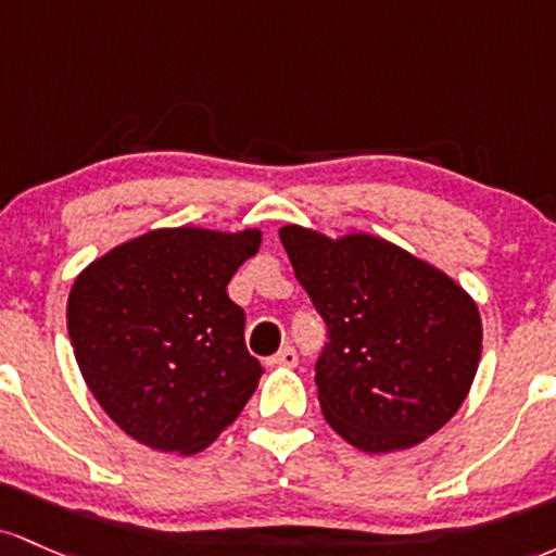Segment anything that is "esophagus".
<instances>
[{"label":"esophagus","mask_w":556,"mask_h":556,"mask_svg":"<svg viewBox=\"0 0 556 556\" xmlns=\"http://www.w3.org/2000/svg\"><path fill=\"white\" fill-rule=\"evenodd\" d=\"M296 362H299V357H296L294 349L283 346L278 354H273V357L267 359V365H273V367H296Z\"/></svg>","instance_id":"esophagus-1"}]
</instances>
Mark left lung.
<instances>
[{
    "instance_id": "left-lung-1",
    "label": "left lung",
    "mask_w": 556,
    "mask_h": 556,
    "mask_svg": "<svg viewBox=\"0 0 556 556\" xmlns=\"http://www.w3.org/2000/svg\"><path fill=\"white\" fill-rule=\"evenodd\" d=\"M328 326L317 399L328 426L367 454L402 452L444 428L476 380L483 326L454 278L370 233L278 230Z\"/></svg>"
}]
</instances>
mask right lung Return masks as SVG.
<instances>
[{
    "instance_id": "obj_1",
    "label": "right lung",
    "mask_w": 556,
    "mask_h": 556,
    "mask_svg": "<svg viewBox=\"0 0 556 556\" xmlns=\"http://www.w3.org/2000/svg\"><path fill=\"white\" fill-rule=\"evenodd\" d=\"M260 244V228H154L73 280L67 333L78 370L134 441L189 457L254 394L262 367L226 289Z\"/></svg>"
}]
</instances>
